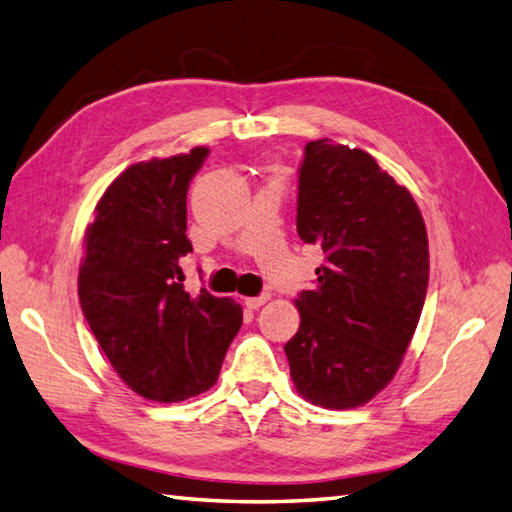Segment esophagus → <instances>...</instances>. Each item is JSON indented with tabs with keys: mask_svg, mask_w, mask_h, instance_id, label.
Wrapping results in <instances>:
<instances>
[{
	"mask_svg": "<svg viewBox=\"0 0 512 512\" xmlns=\"http://www.w3.org/2000/svg\"><path fill=\"white\" fill-rule=\"evenodd\" d=\"M267 300H269V296H267V294H263V296H254V298H245V305H247L249 309H258V307H263Z\"/></svg>",
	"mask_w": 512,
	"mask_h": 512,
	"instance_id": "34e87169",
	"label": "esophagus"
}]
</instances>
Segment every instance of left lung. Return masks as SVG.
<instances>
[{
	"instance_id": "left-lung-1",
	"label": "left lung",
	"mask_w": 512,
	"mask_h": 512,
	"mask_svg": "<svg viewBox=\"0 0 512 512\" xmlns=\"http://www.w3.org/2000/svg\"><path fill=\"white\" fill-rule=\"evenodd\" d=\"M296 229L318 245V285L300 291L285 344L291 380L311 404L356 409L400 369L429 287V238L404 185L360 148L309 141Z\"/></svg>"
}]
</instances>
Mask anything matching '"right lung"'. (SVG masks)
I'll return each mask as SVG.
<instances>
[{
    "label": "right lung",
    "mask_w": 512,
    "mask_h": 512,
    "mask_svg": "<svg viewBox=\"0 0 512 512\" xmlns=\"http://www.w3.org/2000/svg\"><path fill=\"white\" fill-rule=\"evenodd\" d=\"M207 148L130 165L103 192L86 229L79 302L99 347L128 387L154 402L205 393L243 309L210 291L183 287L187 187Z\"/></svg>",
    "instance_id": "1"
}]
</instances>
